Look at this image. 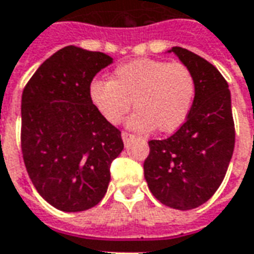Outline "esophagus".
Instances as JSON below:
<instances>
[{"label":"esophagus","mask_w":254,"mask_h":254,"mask_svg":"<svg viewBox=\"0 0 254 254\" xmlns=\"http://www.w3.org/2000/svg\"><path fill=\"white\" fill-rule=\"evenodd\" d=\"M121 136H122V140H124V143H125V144H127V143H129V141H130V140L134 137L133 134H130V133H127V132L122 133Z\"/></svg>","instance_id":"obj_1"}]
</instances>
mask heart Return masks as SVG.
<instances>
[{
    "label": "heart",
    "instance_id": "obj_1",
    "mask_svg": "<svg viewBox=\"0 0 254 254\" xmlns=\"http://www.w3.org/2000/svg\"><path fill=\"white\" fill-rule=\"evenodd\" d=\"M196 93L192 71L180 62L137 59L117 67L110 81L89 86L93 107L113 125L124 120L132 107L137 111L127 127L137 132L157 127L159 132L177 130L189 118Z\"/></svg>",
    "mask_w": 254,
    "mask_h": 254
}]
</instances>
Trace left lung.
Returning <instances> with one entry per match:
<instances>
[{
  "label": "left lung",
  "mask_w": 254,
  "mask_h": 254,
  "mask_svg": "<svg viewBox=\"0 0 254 254\" xmlns=\"http://www.w3.org/2000/svg\"><path fill=\"white\" fill-rule=\"evenodd\" d=\"M175 53L192 71L196 93L189 118L175 134L148 141L144 177L151 194L166 206L190 210L217 191L235 145L231 93L220 71L201 56L180 47Z\"/></svg>",
  "instance_id": "8db88e82"
}]
</instances>
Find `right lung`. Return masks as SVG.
<instances>
[{
	"label": "right lung",
	"instance_id": "add662e5",
	"mask_svg": "<svg viewBox=\"0 0 254 254\" xmlns=\"http://www.w3.org/2000/svg\"><path fill=\"white\" fill-rule=\"evenodd\" d=\"M113 63L102 52L65 47L45 60L22 95V151L38 194L62 212L102 201L121 132L93 107L89 86Z\"/></svg>",
	"mask_w": 254,
	"mask_h": 254
}]
</instances>
